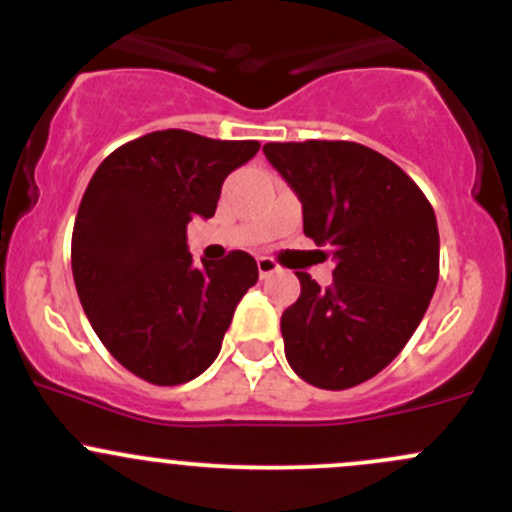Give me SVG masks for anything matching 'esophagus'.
<instances>
[{
	"mask_svg": "<svg viewBox=\"0 0 512 512\" xmlns=\"http://www.w3.org/2000/svg\"><path fill=\"white\" fill-rule=\"evenodd\" d=\"M257 269H260V277L267 279L269 274L279 272V265L272 260V257H257Z\"/></svg>",
	"mask_w": 512,
	"mask_h": 512,
	"instance_id": "obj_1",
	"label": "esophagus"
}]
</instances>
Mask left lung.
Segmentation results:
<instances>
[{"label":"left lung","instance_id":"left-lung-1","mask_svg":"<svg viewBox=\"0 0 512 512\" xmlns=\"http://www.w3.org/2000/svg\"><path fill=\"white\" fill-rule=\"evenodd\" d=\"M303 204V233L333 255L328 289L296 272L282 313L291 369L318 389L372 379L411 340L440 277L435 211L396 162L350 140L267 143ZM328 252H323L328 257Z\"/></svg>","mask_w":512,"mask_h":512}]
</instances>
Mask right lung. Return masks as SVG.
Wrapping results in <instances>:
<instances>
[{"mask_svg": "<svg viewBox=\"0 0 512 512\" xmlns=\"http://www.w3.org/2000/svg\"><path fill=\"white\" fill-rule=\"evenodd\" d=\"M260 150L167 128L121 145L94 172L72 230V277L106 350L155 386L192 381L221 352L257 282L243 250L194 267L187 226L216 213L223 179Z\"/></svg>", "mask_w": 512, "mask_h": 512, "instance_id": "add662e5", "label": "right lung"}]
</instances>
